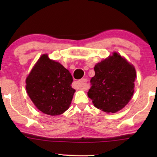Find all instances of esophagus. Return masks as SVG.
Masks as SVG:
<instances>
[{"instance_id": "1", "label": "esophagus", "mask_w": 157, "mask_h": 157, "mask_svg": "<svg viewBox=\"0 0 157 157\" xmlns=\"http://www.w3.org/2000/svg\"><path fill=\"white\" fill-rule=\"evenodd\" d=\"M86 82H87V79L86 78H82L78 81V83L79 84H80V86L81 87V89H85V86L86 84Z\"/></svg>"}]
</instances>
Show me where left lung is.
I'll return each instance as SVG.
<instances>
[{
    "mask_svg": "<svg viewBox=\"0 0 157 157\" xmlns=\"http://www.w3.org/2000/svg\"><path fill=\"white\" fill-rule=\"evenodd\" d=\"M88 96L94 106L106 113H116L129 102L134 92V66L114 52L94 66Z\"/></svg>",
    "mask_w": 157,
    "mask_h": 157,
    "instance_id": "1",
    "label": "left lung"
}]
</instances>
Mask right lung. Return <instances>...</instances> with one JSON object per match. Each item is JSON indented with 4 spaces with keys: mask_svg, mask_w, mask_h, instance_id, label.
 <instances>
[{
    "mask_svg": "<svg viewBox=\"0 0 157 157\" xmlns=\"http://www.w3.org/2000/svg\"><path fill=\"white\" fill-rule=\"evenodd\" d=\"M71 73L59 62L43 54L25 79V88L38 110L50 116L62 114L69 108L75 89Z\"/></svg>",
    "mask_w": 157,
    "mask_h": 157,
    "instance_id": "add662e5",
    "label": "right lung"
}]
</instances>
